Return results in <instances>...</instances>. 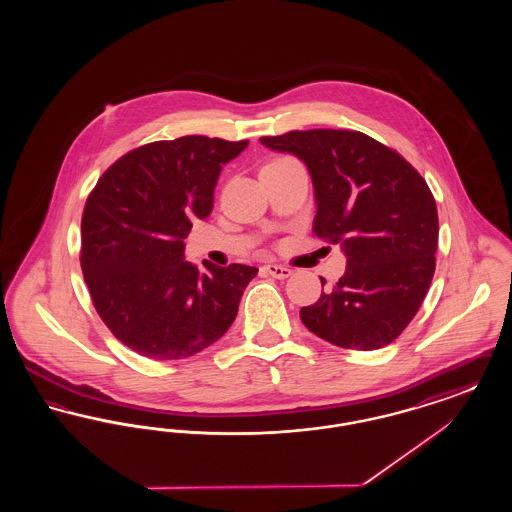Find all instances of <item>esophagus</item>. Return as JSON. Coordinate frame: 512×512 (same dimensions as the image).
<instances>
[{"instance_id": "1", "label": "esophagus", "mask_w": 512, "mask_h": 512, "mask_svg": "<svg viewBox=\"0 0 512 512\" xmlns=\"http://www.w3.org/2000/svg\"><path fill=\"white\" fill-rule=\"evenodd\" d=\"M263 270L267 272L268 276L278 278V280H284V278L292 276V268L282 267V265H265Z\"/></svg>"}]
</instances>
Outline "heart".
<instances>
[{
    "label": "heart",
    "mask_w": 512,
    "mask_h": 512,
    "mask_svg": "<svg viewBox=\"0 0 512 512\" xmlns=\"http://www.w3.org/2000/svg\"><path fill=\"white\" fill-rule=\"evenodd\" d=\"M280 161H282V159H280ZM272 163H278V161H272Z\"/></svg>",
    "instance_id": "heart-1"
}]
</instances>
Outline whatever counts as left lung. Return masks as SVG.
Segmentation results:
<instances>
[{"instance_id": "8db88e82", "label": "left lung", "mask_w": 512, "mask_h": 512, "mask_svg": "<svg viewBox=\"0 0 512 512\" xmlns=\"http://www.w3.org/2000/svg\"><path fill=\"white\" fill-rule=\"evenodd\" d=\"M261 144L305 163L315 234L340 244L347 259L340 282L301 309L303 324L345 349L386 347L413 320L436 270L438 209L428 184L363 132L293 130Z\"/></svg>"}]
</instances>
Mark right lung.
<instances>
[{
    "label": "right lung",
    "mask_w": 512,
    "mask_h": 512,
    "mask_svg": "<svg viewBox=\"0 0 512 512\" xmlns=\"http://www.w3.org/2000/svg\"><path fill=\"white\" fill-rule=\"evenodd\" d=\"M249 142L182 136L121 157L99 178L82 215V272L117 340L155 361L192 357L222 338L259 268L205 270L184 257L195 219H207L220 172Z\"/></svg>",
    "instance_id": "obj_1"
}]
</instances>
